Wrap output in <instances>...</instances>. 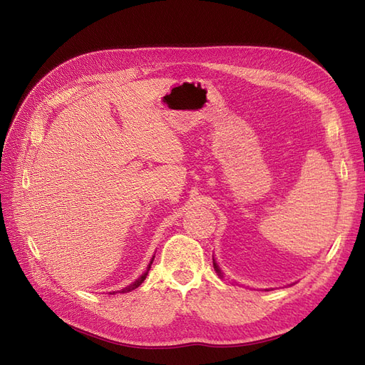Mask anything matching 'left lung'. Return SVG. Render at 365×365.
I'll list each match as a JSON object with an SVG mask.
<instances>
[{
  "label": "left lung",
  "mask_w": 365,
  "mask_h": 365,
  "mask_svg": "<svg viewBox=\"0 0 365 365\" xmlns=\"http://www.w3.org/2000/svg\"><path fill=\"white\" fill-rule=\"evenodd\" d=\"M213 267H215V269H216V272H219V274H222L220 272V269H219V267L216 264V262H215V259H213Z\"/></svg>",
  "instance_id": "8db88e82"
}]
</instances>
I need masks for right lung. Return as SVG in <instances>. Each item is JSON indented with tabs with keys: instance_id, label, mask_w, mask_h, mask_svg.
<instances>
[{
	"instance_id": "right-lung-1",
	"label": "right lung",
	"mask_w": 365,
	"mask_h": 365,
	"mask_svg": "<svg viewBox=\"0 0 365 365\" xmlns=\"http://www.w3.org/2000/svg\"><path fill=\"white\" fill-rule=\"evenodd\" d=\"M152 263V262H150ZM149 268H150V264H149ZM149 271V269H148ZM148 271L145 272V274H143L141 275V277L138 279V280H135L134 283H132V284H129L128 286V288H125V289H121V292H129V291H134V289H137L138 288V286L143 283V282H145V279H146V275H148Z\"/></svg>"
}]
</instances>
